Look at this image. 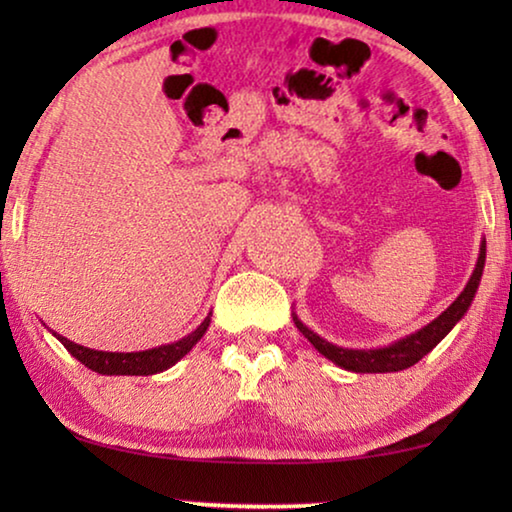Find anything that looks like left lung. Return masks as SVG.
Returning a JSON list of instances; mask_svg holds the SVG:
<instances>
[{"label":"left lung","mask_w":512,"mask_h":512,"mask_svg":"<svg viewBox=\"0 0 512 512\" xmlns=\"http://www.w3.org/2000/svg\"><path fill=\"white\" fill-rule=\"evenodd\" d=\"M485 256H487V247H485V240H482L478 263H475L473 275L464 286V291L457 296V300H454L443 314H438L431 324H426L415 333L405 335L401 340L391 342L387 347H375V349L338 347L314 333L312 328H307L303 321L298 319L296 312H293V324H296L298 331L312 342L314 349H317L319 354H324L328 361H333L335 366L352 370V373H398V370H405L415 366L417 361H422L424 356L429 354L431 349L459 324L461 319H464V314L468 312V307H471L475 298V291H478L480 286L482 270H485Z\"/></svg>","instance_id":"1"}]
</instances>
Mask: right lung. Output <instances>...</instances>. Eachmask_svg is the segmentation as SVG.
Masks as SVG:
<instances>
[{
  "instance_id": "1",
  "label": "right lung",
  "mask_w": 512,
  "mask_h": 512,
  "mask_svg": "<svg viewBox=\"0 0 512 512\" xmlns=\"http://www.w3.org/2000/svg\"><path fill=\"white\" fill-rule=\"evenodd\" d=\"M209 321H212V312L207 314L205 321L191 331L184 338L177 342H170V345H160L153 349H144V352H100V349H90L83 345H76V342L67 340L65 335L55 333L69 354L74 359H79L83 366L95 370L100 375H156L163 373V370L172 368L174 363L191 352V349L198 345V340L205 335L209 328Z\"/></svg>"
}]
</instances>
